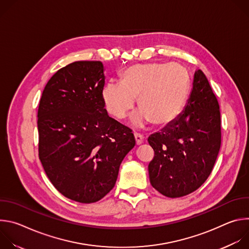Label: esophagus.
<instances>
[{
  "mask_svg": "<svg viewBox=\"0 0 249 249\" xmlns=\"http://www.w3.org/2000/svg\"><path fill=\"white\" fill-rule=\"evenodd\" d=\"M134 138H135V141H136V144L137 145H141L144 142V137L142 136L141 134L134 133Z\"/></svg>",
  "mask_w": 249,
  "mask_h": 249,
  "instance_id": "esophagus-1",
  "label": "esophagus"
}]
</instances>
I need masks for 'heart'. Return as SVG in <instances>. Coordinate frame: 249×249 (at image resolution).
<instances>
[{"instance_id":"1","label":"heart","mask_w":249,"mask_h":249,"mask_svg":"<svg viewBox=\"0 0 249 249\" xmlns=\"http://www.w3.org/2000/svg\"><path fill=\"white\" fill-rule=\"evenodd\" d=\"M120 80L121 84H106L101 91L104 107L116 119L127 115L135 98L141 109L133 116L138 125L148 121L157 126L166 125L184 108L189 80L186 70L179 64H135L123 71Z\"/></svg>"}]
</instances>
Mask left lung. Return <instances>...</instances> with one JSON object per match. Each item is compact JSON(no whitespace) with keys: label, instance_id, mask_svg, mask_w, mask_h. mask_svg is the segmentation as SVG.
Segmentation results:
<instances>
[{"label":"left lung","instance_id":"1","mask_svg":"<svg viewBox=\"0 0 249 249\" xmlns=\"http://www.w3.org/2000/svg\"><path fill=\"white\" fill-rule=\"evenodd\" d=\"M222 141L218 99L201 70H196L183 112L149 137L154 159L149 163L152 186L177 198L197 190L216 162Z\"/></svg>","mask_w":249,"mask_h":249}]
</instances>
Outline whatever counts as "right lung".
Wrapping results in <instances>:
<instances>
[{"label":"right lung","mask_w":249,"mask_h":249,"mask_svg":"<svg viewBox=\"0 0 249 249\" xmlns=\"http://www.w3.org/2000/svg\"><path fill=\"white\" fill-rule=\"evenodd\" d=\"M103 64L78 61L45 86L37 112L38 156L65 197L94 203L115 185L119 166L135 146L132 130L108 116L101 91Z\"/></svg>","instance_id":"obj_1"}]
</instances>
